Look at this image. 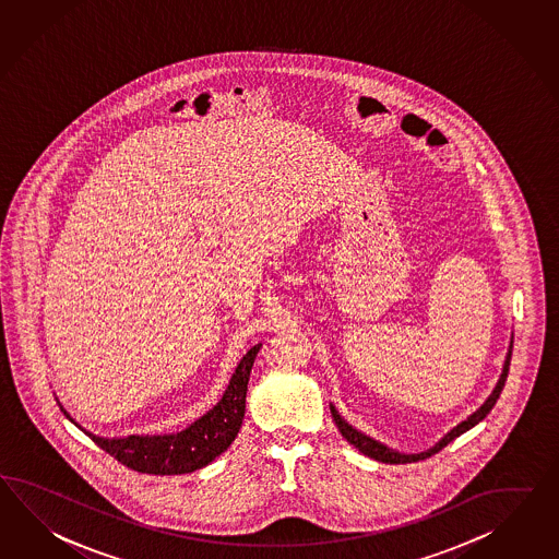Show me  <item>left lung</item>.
<instances>
[{
  "label": "left lung",
  "instance_id": "obj_1",
  "mask_svg": "<svg viewBox=\"0 0 559 559\" xmlns=\"http://www.w3.org/2000/svg\"><path fill=\"white\" fill-rule=\"evenodd\" d=\"M509 361H511V354L507 355V361H504L501 380L497 383V388L492 390V394L489 395V400H487V402H485V404H483V406H480V408H478L471 418H466V420L459 424L456 428H452L449 435L444 436L436 447H432L430 450H426V452H420V454H402V452H395V450L388 449V447H383V444L378 442V440H373V438H369V436L357 432L355 428H352L349 424L345 423V420L341 418L340 414H337V409L333 408V406H331V414H333V420H335L337 428H340L341 436H343L349 444H354L355 449L359 450V452H364L366 456H369V459L388 464L418 463V461H424V459L432 456L436 452H440V450L444 449L447 444H450L454 438H459V436L464 435L466 430H471L475 424L480 423V420L489 414L492 406L497 404L499 395L503 392L507 373H509Z\"/></svg>",
  "mask_w": 559,
  "mask_h": 559
}]
</instances>
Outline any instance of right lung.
Instances as JSON below:
<instances>
[{"mask_svg": "<svg viewBox=\"0 0 559 559\" xmlns=\"http://www.w3.org/2000/svg\"><path fill=\"white\" fill-rule=\"evenodd\" d=\"M259 345L252 347L238 364L230 385L218 406L210 409L198 423L167 436H127V438H98L96 444L119 463L145 475H183L212 463L230 447L245 418L246 390ZM67 414V412H64ZM67 418H70L67 414Z\"/></svg>", "mask_w": 559, "mask_h": 559, "instance_id": "add662e5", "label": "right lung"}]
</instances>
